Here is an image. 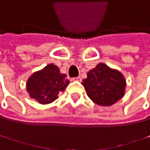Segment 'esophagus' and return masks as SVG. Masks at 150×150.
Masks as SVG:
<instances>
[{"label":"esophagus","mask_w":150,"mask_h":150,"mask_svg":"<svg viewBox=\"0 0 150 150\" xmlns=\"http://www.w3.org/2000/svg\"><path fill=\"white\" fill-rule=\"evenodd\" d=\"M71 80H73V81H75V80H76V81H80V80H81V78H80V77L72 78V79H71Z\"/></svg>","instance_id":"obj_1"}]
</instances>
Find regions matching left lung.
Returning <instances> with one entry per match:
<instances>
[{"label": "left lung", "mask_w": 150, "mask_h": 150, "mask_svg": "<svg viewBox=\"0 0 150 150\" xmlns=\"http://www.w3.org/2000/svg\"><path fill=\"white\" fill-rule=\"evenodd\" d=\"M82 85L93 103L110 106L124 96L126 83L121 72L101 63L87 72Z\"/></svg>", "instance_id": "1"}]
</instances>
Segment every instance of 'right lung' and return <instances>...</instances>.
<instances>
[{
    "mask_svg": "<svg viewBox=\"0 0 150 150\" xmlns=\"http://www.w3.org/2000/svg\"><path fill=\"white\" fill-rule=\"evenodd\" d=\"M69 84L65 74H62L54 64H48L33 73L27 80L26 89L31 98L41 104H47L58 98Z\"/></svg>",
    "mask_w": 150,
    "mask_h": 150,
    "instance_id": "right-lung-1",
    "label": "right lung"
}]
</instances>
